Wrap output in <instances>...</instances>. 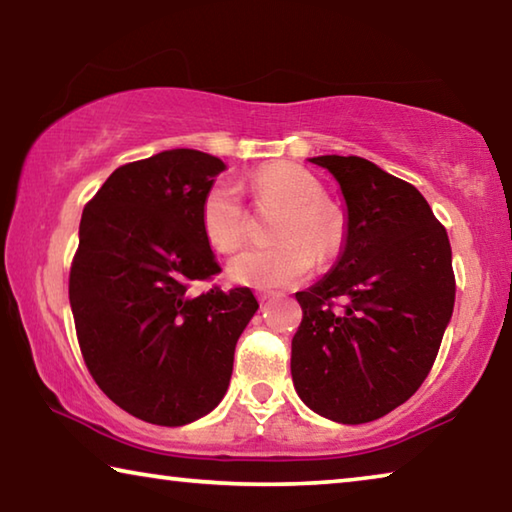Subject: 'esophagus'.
<instances>
[{"label":"esophagus","mask_w":512,"mask_h":512,"mask_svg":"<svg viewBox=\"0 0 512 512\" xmlns=\"http://www.w3.org/2000/svg\"><path fill=\"white\" fill-rule=\"evenodd\" d=\"M275 296L273 291H266V289H257V300L259 302H266V300H271Z\"/></svg>","instance_id":"obj_1"}]
</instances>
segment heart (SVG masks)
Masks as SVG:
<instances>
[{
  "instance_id": "1",
  "label": "heart",
  "mask_w": 512,
  "mask_h": 512,
  "mask_svg": "<svg viewBox=\"0 0 512 512\" xmlns=\"http://www.w3.org/2000/svg\"><path fill=\"white\" fill-rule=\"evenodd\" d=\"M259 210L282 207L275 216L273 246L250 248L228 266V275L250 287H289L307 277L314 257L320 264L341 255L348 237L343 212L325 198V189L309 171L289 162L259 167L248 183ZM201 232L214 250L237 253L248 239V212L235 187L216 183L198 207Z\"/></svg>"
}]
</instances>
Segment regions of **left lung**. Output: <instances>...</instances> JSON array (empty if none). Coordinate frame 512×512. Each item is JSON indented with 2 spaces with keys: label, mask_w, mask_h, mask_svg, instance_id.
Instances as JSON below:
<instances>
[{
  "label": "left lung",
  "mask_w": 512,
  "mask_h": 512,
  "mask_svg": "<svg viewBox=\"0 0 512 512\" xmlns=\"http://www.w3.org/2000/svg\"><path fill=\"white\" fill-rule=\"evenodd\" d=\"M339 180L348 237L334 271L298 291L293 386L311 411L363 424L418 391L452 318L445 225L411 183L359 155L311 158Z\"/></svg>",
  "instance_id": "8db88e82"
}]
</instances>
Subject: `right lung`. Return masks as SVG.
I'll return each instance as SVG.
<instances>
[{
	"label": "right lung",
	"mask_w": 512,
	"mask_h": 512,
	"mask_svg": "<svg viewBox=\"0 0 512 512\" xmlns=\"http://www.w3.org/2000/svg\"><path fill=\"white\" fill-rule=\"evenodd\" d=\"M223 169L194 149L121 164L81 216L69 305L83 361L119 409L160 427L221 402L259 307L248 287L192 293L221 273L198 207Z\"/></svg>",
	"instance_id": "1"
}]
</instances>
